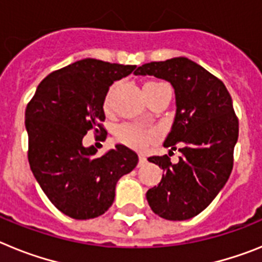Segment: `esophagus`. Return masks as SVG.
Segmentation results:
<instances>
[{"mask_svg":"<svg viewBox=\"0 0 262 262\" xmlns=\"http://www.w3.org/2000/svg\"><path fill=\"white\" fill-rule=\"evenodd\" d=\"M145 161H147V157H145V155L139 154V164H140V165H143Z\"/></svg>","mask_w":262,"mask_h":262,"instance_id":"esophagus-1","label":"esophagus"}]
</instances>
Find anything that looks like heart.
Here are the masks:
<instances>
[{
  "label": "heart",
  "mask_w": 262,
  "mask_h": 262,
  "mask_svg": "<svg viewBox=\"0 0 262 262\" xmlns=\"http://www.w3.org/2000/svg\"><path fill=\"white\" fill-rule=\"evenodd\" d=\"M147 84H154V82H147ZM149 135H151L149 131L139 124H122L117 129L118 140L131 147H143L147 143Z\"/></svg>",
  "instance_id": "heart-1"
}]
</instances>
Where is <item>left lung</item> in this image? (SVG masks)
Listing matches in <instances>:
<instances>
[{"label": "left lung", "mask_w": 262, "mask_h": 262, "mask_svg": "<svg viewBox=\"0 0 262 262\" xmlns=\"http://www.w3.org/2000/svg\"><path fill=\"white\" fill-rule=\"evenodd\" d=\"M134 73L163 78L174 89L177 108L164 147L181 143V156L176 164L170 154L148 159L164 174L147 201L159 216L186 221L212 202L231 174L239 136L232 98L219 78L187 57L147 62Z\"/></svg>", "instance_id": "obj_1"}]
</instances>
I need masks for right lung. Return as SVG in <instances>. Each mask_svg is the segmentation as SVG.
I'll return each mask as SVG.
<instances>
[{"mask_svg": "<svg viewBox=\"0 0 262 262\" xmlns=\"http://www.w3.org/2000/svg\"><path fill=\"white\" fill-rule=\"evenodd\" d=\"M136 66L84 59L55 71L36 88L26 107L29 163L48 200L62 214L84 221L105 214L122 176L138 164V155L117 144L103 156L85 148L89 129L105 135L103 102L114 81Z\"/></svg>", "mask_w": 262, "mask_h": 262, "instance_id": "add662e5", "label": "right lung"}]
</instances>
